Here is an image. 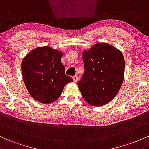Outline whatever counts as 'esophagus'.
Returning <instances> with one entry per match:
<instances>
[{
  "label": "esophagus",
  "instance_id": "esophagus-1",
  "mask_svg": "<svg viewBox=\"0 0 149 149\" xmlns=\"http://www.w3.org/2000/svg\"><path fill=\"white\" fill-rule=\"evenodd\" d=\"M72 79H73V81H74V82H76V81H77V80H78V79H79V78H78V76H77V75H74V76H73V77H72Z\"/></svg>",
  "mask_w": 149,
  "mask_h": 149
}]
</instances>
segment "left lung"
<instances>
[{
  "mask_svg": "<svg viewBox=\"0 0 149 149\" xmlns=\"http://www.w3.org/2000/svg\"><path fill=\"white\" fill-rule=\"evenodd\" d=\"M84 72L77 82L81 96L91 106H101L114 98L124 79L122 53L106 43H98L82 55Z\"/></svg>",
  "mask_w": 149,
  "mask_h": 149,
  "instance_id": "1",
  "label": "left lung"
}]
</instances>
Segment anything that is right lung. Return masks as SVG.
Returning <instances> with one entry per match:
<instances>
[{
    "mask_svg": "<svg viewBox=\"0 0 149 149\" xmlns=\"http://www.w3.org/2000/svg\"><path fill=\"white\" fill-rule=\"evenodd\" d=\"M62 53L48 46L38 47L26 55L22 63V72L29 94L42 103L59 98L67 84L73 81L65 74Z\"/></svg>",
    "mask_w": 149,
    "mask_h": 149,
    "instance_id": "add662e5",
    "label": "right lung"
}]
</instances>
